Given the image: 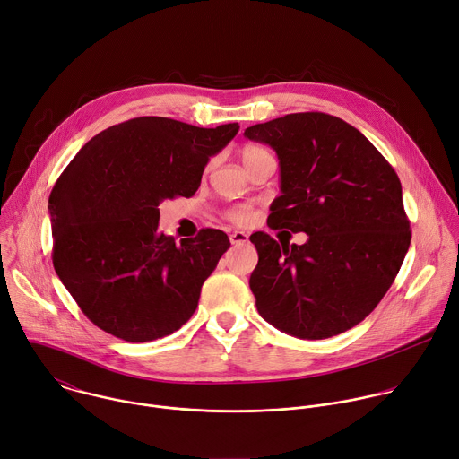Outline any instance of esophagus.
<instances>
[{"label":"esophagus","instance_id":"34e87169","mask_svg":"<svg viewBox=\"0 0 459 459\" xmlns=\"http://www.w3.org/2000/svg\"><path fill=\"white\" fill-rule=\"evenodd\" d=\"M229 238H230V243H232V245H243V243L248 241V236H247L245 232H239V230L232 232Z\"/></svg>","mask_w":459,"mask_h":459}]
</instances>
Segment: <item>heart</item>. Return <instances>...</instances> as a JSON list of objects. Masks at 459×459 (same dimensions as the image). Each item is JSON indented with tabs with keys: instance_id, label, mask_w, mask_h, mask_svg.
I'll return each instance as SVG.
<instances>
[{
	"instance_id": "heart-1",
	"label": "heart",
	"mask_w": 459,
	"mask_h": 459,
	"mask_svg": "<svg viewBox=\"0 0 459 459\" xmlns=\"http://www.w3.org/2000/svg\"><path fill=\"white\" fill-rule=\"evenodd\" d=\"M267 151L261 149V147H255V145H247L241 149V160L243 163H248L252 161L254 158L265 154ZM227 218L236 223V225H248L252 220H254V212L248 209V207H234L227 212Z\"/></svg>"
}]
</instances>
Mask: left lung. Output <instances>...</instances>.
<instances>
[{"instance_id": "left-lung-1", "label": "left lung", "mask_w": 459, "mask_h": 459, "mask_svg": "<svg viewBox=\"0 0 459 459\" xmlns=\"http://www.w3.org/2000/svg\"><path fill=\"white\" fill-rule=\"evenodd\" d=\"M245 136L280 160L281 195L269 227L308 234L303 245L250 236L257 312L301 340L352 329L394 283L411 245L396 170L358 128L325 112L257 123Z\"/></svg>"}]
</instances>
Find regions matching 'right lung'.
Listing matches in <instances>:
<instances>
[{"label": "right lung", "instance_id": "obj_1", "mask_svg": "<svg viewBox=\"0 0 459 459\" xmlns=\"http://www.w3.org/2000/svg\"><path fill=\"white\" fill-rule=\"evenodd\" d=\"M238 130L142 116L103 130L61 172L48 198L52 264L101 331L143 343L190 319L230 241L202 229L176 243L158 230V205L194 195Z\"/></svg>", "mask_w": 459, "mask_h": 459}]
</instances>
